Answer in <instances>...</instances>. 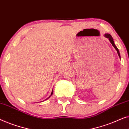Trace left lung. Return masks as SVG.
<instances>
[{
  "label": "left lung",
  "mask_w": 129,
  "mask_h": 129,
  "mask_svg": "<svg viewBox=\"0 0 129 129\" xmlns=\"http://www.w3.org/2000/svg\"><path fill=\"white\" fill-rule=\"evenodd\" d=\"M105 36L106 38H108V39H109V41H110V43H112V45H113V47H114V48H115L116 50H117V52L118 55H119V57L120 58V54L119 50V49H117V47H116V46L115 45V44H114V41H113V39L112 36H111V35H110V34H108V33H107V34H105Z\"/></svg>",
  "instance_id": "1"
}]
</instances>
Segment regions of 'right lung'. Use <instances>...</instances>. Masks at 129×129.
<instances>
[{
    "mask_svg": "<svg viewBox=\"0 0 129 129\" xmlns=\"http://www.w3.org/2000/svg\"><path fill=\"white\" fill-rule=\"evenodd\" d=\"M53 91H52V93H51V95H50V96H49V98H47V99H49V98H50V97L51 96H52V94H53Z\"/></svg>",
    "mask_w": 129,
    "mask_h": 129,
    "instance_id": "right-lung-1",
    "label": "right lung"
}]
</instances>
